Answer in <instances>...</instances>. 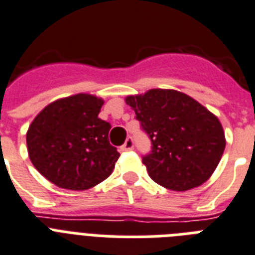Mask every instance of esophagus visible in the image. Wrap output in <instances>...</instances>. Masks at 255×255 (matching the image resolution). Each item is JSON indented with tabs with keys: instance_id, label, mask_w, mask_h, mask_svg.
I'll return each instance as SVG.
<instances>
[{
	"instance_id": "obj_1",
	"label": "esophagus",
	"mask_w": 255,
	"mask_h": 255,
	"mask_svg": "<svg viewBox=\"0 0 255 255\" xmlns=\"http://www.w3.org/2000/svg\"><path fill=\"white\" fill-rule=\"evenodd\" d=\"M121 149L123 150V152H128V150H132V149H133V140H132L131 137H128Z\"/></svg>"
}]
</instances>
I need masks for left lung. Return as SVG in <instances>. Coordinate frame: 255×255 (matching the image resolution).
I'll return each mask as SVG.
<instances>
[{"instance_id": "1", "label": "left lung", "mask_w": 255, "mask_h": 255, "mask_svg": "<svg viewBox=\"0 0 255 255\" xmlns=\"http://www.w3.org/2000/svg\"><path fill=\"white\" fill-rule=\"evenodd\" d=\"M126 103L152 140V152L142 163L153 181L173 191H187L210 179L227 142L216 115L173 89L128 95Z\"/></svg>"}]
</instances>
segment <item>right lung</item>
<instances>
[{
    "mask_svg": "<svg viewBox=\"0 0 255 255\" xmlns=\"http://www.w3.org/2000/svg\"><path fill=\"white\" fill-rule=\"evenodd\" d=\"M103 99L70 95L49 103L26 133L35 169L57 187L82 191L110 177L119 152L109 141L110 123L98 118Z\"/></svg>",
    "mask_w": 255,
    "mask_h": 255,
    "instance_id": "obj_1",
    "label": "right lung"
}]
</instances>
